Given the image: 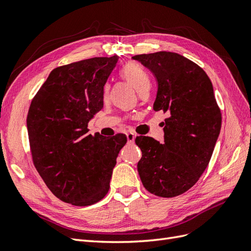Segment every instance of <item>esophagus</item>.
<instances>
[{
  "label": "esophagus",
  "instance_id": "1",
  "mask_svg": "<svg viewBox=\"0 0 251 251\" xmlns=\"http://www.w3.org/2000/svg\"><path fill=\"white\" fill-rule=\"evenodd\" d=\"M126 137H127V140H128V142H129V143H133L134 139H136V136H134V133H132V132L126 133Z\"/></svg>",
  "mask_w": 251,
  "mask_h": 251
}]
</instances>
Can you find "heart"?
<instances>
[{
  "label": "heart",
  "instance_id": "heart-1",
  "mask_svg": "<svg viewBox=\"0 0 251 251\" xmlns=\"http://www.w3.org/2000/svg\"><path fill=\"white\" fill-rule=\"evenodd\" d=\"M121 76L131 83L137 92L141 95H146L151 88V80L146 71L136 62H129L121 70ZM109 95V86L104 88V98L107 99Z\"/></svg>",
  "mask_w": 251,
  "mask_h": 251
}]
</instances>
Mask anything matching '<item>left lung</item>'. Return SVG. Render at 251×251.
<instances>
[{
    "label": "left lung",
    "mask_w": 251,
    "mask_h": 251,
    "mask_svg": "<svg viewBox=\"0 0 251 251\" xmlns=\"http://www.w3.org/2000/svg\"><path fill=\"white\" fill-rule=\"evenodd\" d=\"M158 81L153 110L168 112L164 143L140 136L142 151L138 172L151 194L171 198L183 194L207 169L221 131L222 113L213 86L204 71L177 53L157 52L133 56Z\"/></svg>",
    "instance_id": "8db88e82"
}]
</instances>
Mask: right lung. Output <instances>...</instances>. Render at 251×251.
<instances>
[{"instance_id":"right-lung-1","label":"right lung","mask_w":251,"mask_h":251,"mask_svg":"<svg viewBox=\"0 0 251 251\" xmlns=\"http://www.w3.org/2000/svg\"><path fill=\"white\" fill-rule=\"evenodd\" d=\"M119 57H94L54 69L30 102L31 159L47 187L78 207L96 203L110 188L125 134H90L89 121L104 106V86Z\"/></svg>"}]
</instances>
